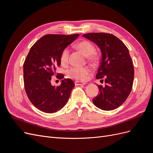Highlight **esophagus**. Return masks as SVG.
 <instances>
[{"mask_svg":"<svg viewBox=\"0 0 153 153\" xmlns=\"http://www.w3.org/2000/svg\"><path fill=\"white\" fill-rule=\"evenodd\" d=\"M75 85H84L85 84H86L85 82H80V81H76L75 82Z\"/></svg>","mask_w":153,"mask_h":153,"instance_id":"1","label":"esophagus"}]
</instances>
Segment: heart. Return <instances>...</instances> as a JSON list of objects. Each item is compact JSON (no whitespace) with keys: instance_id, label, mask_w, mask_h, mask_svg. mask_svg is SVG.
<instances>
[{"instance_id":"b5f03b06","label":"heart","mask_w":153,"mask_h":153,"mask_svg":"<svg viewBox=\"0 0 153 153\" xmlns=\"http://www.w3.org/2000/svg\"><path fill=\"white\" fill-rule=\"evenodd\" d=\"M76 48L87 57L89 61H94L96 60L95 47L90 41L82 40L76 43ZM69 60V50L66 48L61 52L60 61L61 64H66ZM90 72V69L87 67H72L67 71L68 77L76 80H84Z\"/></svg>"}]
</instances>
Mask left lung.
<instances>
[{"mask_svg": "<svg viewBox=\"0 0 153 153\" xmlns=\"http://www.w3.org/2000/svg\"><path fill=\"white\" fill-rule=\"evenodd\" d=\"M83 36L95 43L101 52L96 78L104 81L105 85H98L100 94L92 102L103 110L117 108L128 98L133 84L134 68L128 49L112 34L93 32Z\"/></svg>", "mask_w": 153, "mask_h": 153, "instance_id": "left-lung-1", "label": "left lung"}]
</instances>
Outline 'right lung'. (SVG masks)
Listing matches in <instances>:
<instances>
[{"label":"right lung","instance_id":"1","mask_svg":"<svg viewBox=\"0 0 153 153\" xmlns=\"http://www.w3.org/2000/svg\"><path fill=\"white\" fill-rule=\"evenodd\" d=\"M79 36L47 34L32 45L24 63V82L26 94L36 108L46 113H54L65 105L75 84L64 78L61 84H51L52 77L61 80L62 73H56L61 65L60 56L62 50Z\"/></svg>","mask_w":153,"mask_h":153}]
</instances>
